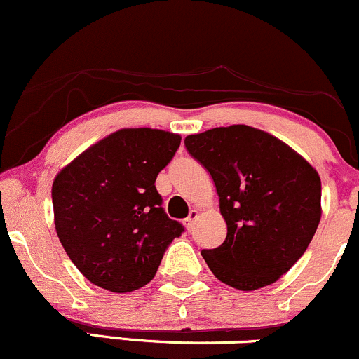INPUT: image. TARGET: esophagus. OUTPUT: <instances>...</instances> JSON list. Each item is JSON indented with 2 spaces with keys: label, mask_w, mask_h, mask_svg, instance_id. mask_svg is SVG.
Masks as SVG:
<instances>
[{
  "label": "esophagus",
  "mask_w": 359,
  "mask_h": 359,
  "mask_svg": "<svg viewBox=\"0 0 359 359\" xmlns=\"http://www.w3.org/2000/svg\"><path fill=\"white\" fill-rule=\"evenodd\" d=\"M198 218H199V211L198 210H191V212H189V216H187V219H186L187 230H192V226H194L196 219H198Z\"/></svg>",
  "instance_id": "34e87169"
}]
</instances>
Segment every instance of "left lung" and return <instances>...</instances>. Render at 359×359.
Returning a JSON list of instances; mask_svg holds the SVG:
<instances>
[{
  "mask_svg": "<svg viewBox=\"0 0 359 359\" xmlns=\"http://www.w3.org/2000/svg\"><path fill=\"white\" fill-rule=\"evenodd\" d=\"M186 148L211 173L226 222L222 245L201 252L211 273L242 291L273 285L320 223L317 170L281 140L245 124L189 135Z\"/></svg>",
  "mask_w": 359,
  "mask_h": 359,
  "instance_id": "obj_1",
  "label": "left lung"
}]
</instances>
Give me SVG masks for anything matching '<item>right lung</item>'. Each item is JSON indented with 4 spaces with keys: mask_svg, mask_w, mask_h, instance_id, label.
I'll return each instance as SVG.
<instances>
[{
    "mask_svg": "<svg viewBox=\"0 0 359 359\" xmlns=\"http://www.w3.org/2000/svg\"><path fill=\"white\" fill-rule=\"evenodd\" d=\"M179 147L175 133L119 129L56 175L57 237L90 283L129 293L155 278L168 243L184 231L165 215L155 187L156 175Z\"/></svg>",
    "mask_w": 359,
    "mask_h": 359,
    "instance_id": "1",
    "label": "right lung"
}]
</instances>
